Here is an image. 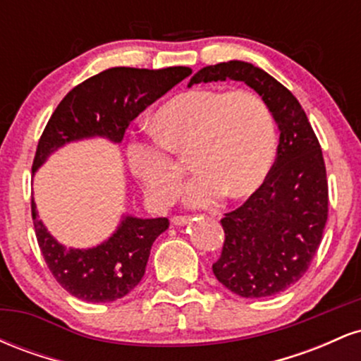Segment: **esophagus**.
I'll return each instance as SVG.
<instances>
[{
    "label": "esophagus",
    "mask_w": 361,
    "mask_h": 361,
    "mask_svg": "<svg viewBox=\"0 0 361 361\" xmlns=\"http://www.w3.org/2000/svg\"><path fill=\"white\" fill-rule=\"evenodd\" d=\"M171 222L175 224V226H185V224L190 222V217H186V215H175V217L171 219Z\"/></svg>",
    "instance_id": "34e87169"
}]
</instances>
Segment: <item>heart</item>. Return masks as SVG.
<instances>
[{
	"label": "heart",
	"mask_w": 361,
	"mask_h": 361,
	"mask_svg": "<svg viewBox=\"0 0 361 361\" xmlns=\"http://www.w3.org/2000/svg\"><path fill=\"white\" fill-rule=\"evenodd\" d=\"M156 139H132L127 161L147 200L168 207L180 190L183 169L171 154H192L198 176L185 204L207 207L224 193L243 198L270 175L276 152L275 118L263 97L250 90H188L157 109Z\"/></svg>",
	"instance_id": "1"
}]
</instances>
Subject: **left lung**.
Instances as JSON below:
<instances>
[{
  "instance_id": "8db88e82",
  "label": "left lung",
  "mask_w": 361,
  "mask_h": 361,
  "mask_svg": "<svg viewBox=\"0 0 361 361\" xmlns=\"http://www.w3.org/2000/svg\"><path fill=\"white\" fill-rule=\"evenodd\" d=\"M244 81L263 97L279 123L276 159L264 183L222 219L226 234L215 279L246 299L271 297L297 283L321 244L327 221L326 164L321 144L299 100L250 62L200 69L193 82Z\"/></svg>"
}]
</instances>
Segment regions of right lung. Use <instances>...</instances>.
<instances>
[{
	"instance_id": "right-lung-1",
	"label": "right lung",
	"mask_w": 361,
	"mask_h": 361,
	"mask_svg": "<svg viewBox=\"0 0 361 361\" xmlns=\"http://www.w3.org/2000/svg\"><path fill=\"white\" fill-rule=\"evenodd\" d=\"M190 74L192 69L183 66L111 68L74 86L54 110L40 135L32 173L56 149L73 140L106 137L122 142L128 123ZM32 219L37 243L54 279L66 292L86 302H114L137 287L146 273L152 243L169 226L166 217L123 215L117 231L105 243L90 250H68L39 221L34 198Z\"/></svg>"
}]
</instances>
